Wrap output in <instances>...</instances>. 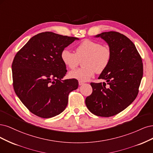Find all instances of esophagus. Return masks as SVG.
I'll return each instance as SVG.
<instances>
[{"instance_id":"obj_1","label":"esophagus","mask_w":153,"mask_h":153,"mask_svg":"<svg viewBox=\"0 0 153 153\" xmlns=\"http://www.w3.org/2000/svg\"><path fill=\"white\" fill-rule=\"evenodd\" d=\"M84 83H85V82L81 81H79V85H83Z\"/></svg>"}]
</instances>
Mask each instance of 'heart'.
Here are the masks:
<instances>
[{
  "mask_svg": "<svg viewBox=\"0 0 153 153\" xmlns=\"http://www.w3.org/2000/svg\"><path fill=\"white\" fill-rule=\"evenodd\" d=\"M62 61L67 67L74 69L82 61L83 67L69 72V77L81 81L89 80L95 72L101 74L109 66L112 58L111 48L107 45L85 39L75 49V53L65 48L60 54Z\"/></svg>",
  "mask_w": 153,
  "mask_h": 153,
  "instance_id": "heart-1",
  "label": "heart"
}]
</instances>
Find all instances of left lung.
I'll use <instances>...</instances> for the list:
<instances>
[{
    "label": "left lung",
    "instance_id": "8db88e82",
    "mask_svg": "<svg viewBox=\"0 0 153 153\" xmlns=\"http://www.w3.org/2000/svg\"><path fill=\"white\" fill-rule=\"evenodd\" d=\"M95 37L106 41L112 58L98 77L107 82H91L93 91L85 103L93 114L110 117L125 109L136 98L143 76V63L135 44L123 34L111 31Z\"/></svg>",
    "mask_w": 153,
    "mask_h": 153
}]
</instances>
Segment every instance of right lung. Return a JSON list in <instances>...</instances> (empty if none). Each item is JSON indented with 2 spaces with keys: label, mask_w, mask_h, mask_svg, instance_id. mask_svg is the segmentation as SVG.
I'll list each match as a JSON object with an SVG mask.
<instances>
[{
  "label": "right lung",
  "mask_w": 153,
  "mask_h": 153,
  "mask_svg": "<svg viewBox=\"0 0 153 153\" xmlns=\"http://www.w3.org/2000/svg\"><path fill=\"white\" fill-rule=\"evenodd\" d=\"M77 39L51 32H42L32 37L14 56V90L33 114L50 118L65 109L68 94L78 88V81L62 79L67 71L60 54Z\"/></svg>",
  "instance_id": "obj_1"
}]
</instances>
